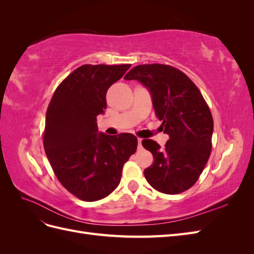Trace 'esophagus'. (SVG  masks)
Instances as JSON below:
<instances>
[{"mask_svg": "<svg viewBox=\"0 0 254 254\" xmlns=\"http://www.w3.org/2000/svg\"><path fill=\"white\" fill-rule=\"evenodd\" d=\"M137 144H139V148L142 147V139H140V137H137Z\"/></svg>", "mask_w": 254, "mask_h": 254, "instance_id": "esophagus-1", "label": "esophagus"}]
</instances>
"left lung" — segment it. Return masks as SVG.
<instances>
[{
    "instance_id": "8db88e82",
    "label": "left lung",
    "mask_w": 254,
    "mask_h": 254,
    "mask_svg": "<svg viewBox=\"0 0 254 254\" xmlns=\"http://www.w3.org/2000/svg\"><path fill=\"white\" fill-rule=\"evenodd\" d=\"M124 79L137 80L149 91L153 109L170 140L164 148L143 140L153 156L144 171L150 186L164 194H179L193 187L209 160L213 118L200 91L178 68L165 64L132 67Z\"/></svg>"
}]
</instances>
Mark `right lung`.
Instances as JSON below:
<instances>
[{
  "label": "right lung",
  "instance_id": "obj_1",
  "mask_svg": "<svg viewBox=\"0 0 254 254\" xmlns=\"http://www.w3.org/2000/svg\"><path fill=\"white\" fill-rule=\"evenodd\" d=\"M130 64H84L61 82L45 118L43 146L60 183L84 201L111 194L123 166L136 150L131 133L98 131L96 117L107 108L106 94Z\"/></svg>",
  "mask_w": 254,
  "mask_h": 254
}]
</instances>
